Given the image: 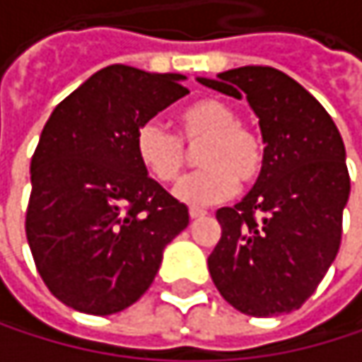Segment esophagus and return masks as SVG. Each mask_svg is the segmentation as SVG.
<instances>
[{"label": "esophagus", "mask_w": 362, "mask_h": 362, "mask_svg": "<svg viewBox=\"0 0 362 362\" xmlns=\"http://www.w3.org/2000/svg\"><path fill=\"white\" fill-rule=\"evenodd\" d=\"M188 216H190V220H199V218H205L207 211L201 209V207H190V209H188Z\"/></svg>", "instance_id": "esophagus-1"}]
</instances>
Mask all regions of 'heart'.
<instances>
[{
	"label": "heart",
	"mask_w": 362,
	"mask_h": 362,
	"mask_svg": "<svg viewBox=\"0 0 362 362\" xmlns=\"http://www.w3.org/2000/svg\"><path fill=\"white\" fill-rule=\"evenodd\" d=\"M188 148L201 170L184 176L174 194L190 205H211L235 194L239 182L252 186L266 165V142L257 129L241 123L239 110L220 98H203L180 115V136L159 121H146L136 132V155L142 168L161 184L174 182L186 165Z\"/></svg>",
	"instance_id": "obj_1"
}]
</instances>
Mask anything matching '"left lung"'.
<instances>
[{"label":"left lung","mask_w":362,"mask_h":362,"mask_svg":"<svg viewBox=\"0 0 362 362\" xmlns=\"http://www.w3.org/2000/svg\"><path fill=\"white\" fill-rule=\"evenodd\" d=\"M218 79L199 81L247 98L266 165L241 203L216 211L222 237L207 257L209 274L243 315L279 317L315 293L339 252L350 194L346 148L323 105L289 75L241 66Z\"/></svg>","instance_id":"left-lung-1"}]
</instances>
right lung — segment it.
Here are the masks:
<instances>
[{
  "mask_svg": "<svg viewBox=\"0 0 362 362\" xmlns=\"http://www.w3.org/2000/svg\"><path fill=\"white\" fill-rule=\"evenodd\" d=\"M182 79L112 64L66 96L41 132L27 241L47 289L79 313L132 306L188 226L186 205L136 155L138 127L188 94Z\"/></svg>",
  "mask_w": 362,
  "mask_h": 362,
  "instance_id": "obj_1",
  "label": "right lung"
}]
</instances>
